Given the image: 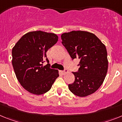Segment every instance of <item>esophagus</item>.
I'll return each instance as SVG.
<instances>
[{"instance_id":"1","label":"esophagus","mask_w":122,"mask_h":122,"mask_svg":"<svg viewBox=\"0 0 122 122\" xmlns=\"http://www.w3.org/2000/svg\"><path fill=\"white\" fill-rule=\"evenodd\" d=\"M61 74H62V75H64V74H66V73L67 72V70H64V71H61Z\"/></svg>"}]
</instances>
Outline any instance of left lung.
I'll list each match as a JSON object with an SVG mask.
<instances>
[{"label":"left lung","instance_id":"8db88e82","mask_svg":"<svg viewBox=\"0 0 122 122\" xmlns=\"http://www.w3.org/2000/svg\"><path fill=\"white\" fill-rule=\"evenodd\" d=\"M61 36L62 45L71 57L80 60L79 71L72 72L75 81L68 85L69 90L79 97L92 95L101 86L107 72L105 45L87 31L72 30Z\"/></svg>","mask_w":122,"mask_h":122}]
</instances>
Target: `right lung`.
<instances>
[{
  "mask_svg": "<svg viewBox=\"0 0 122 122\" xmlns=\"http://www.w3.org/2000/svg\"><path fill=\"white\" fill-rule=\"evenodd\" d=\"M58 41L54 33L37 30L27 32L12 49V65L16 77L26 91L41 95L50 90L59 77L58 70L50 68L46 53Z\"/></svg>",
  "mask_w": 122,
  "mask_h": 122,
  "instance_id": "obj_1",
  "label": "right lung"
}]
</instances>
